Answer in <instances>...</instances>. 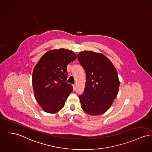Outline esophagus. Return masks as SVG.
I'll list each match as a JSON object with an SVG mask.
<instances>
[{
  "mask_svg": "<svg viewBox=\"0 0 152 152\" xmlns=\"http://www.w3.org/2000/svg\"><path fill=\"white\" fill-rule=\"evenodd\" d=\"M73 90L75 91L76 90V86L75 85H73Z\"/></svg>",
  "mask_w": 152,
  "mask_h": 152,
  "instance_id": "obj_1",
  "label": "esophagus"
}]
</instances>
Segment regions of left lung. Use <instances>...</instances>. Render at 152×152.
Instances as JSON below:
<instances>
[{
	"label": "left lung",
	"mask_w": 152,
	"mask_h": 152,
	"mask_svg": "<svg viewBox=\"0 0 152 152\" xmlns=\"http://www.w3.org/2000/svg\"><path fill=\"white\" fill-rule=\"evenodd\" d=\"M77 58L87 76L84 91L79 96L81 107L91 115L104 114L118 93L116 69L103 54L84 51L77 54Z\"/></svg>",
	"instance_id": "obj_1"
}]
</instances>
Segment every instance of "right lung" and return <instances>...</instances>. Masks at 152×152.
I'll return each instance as SVG.
<instances>
[{
	"label": "right lung",
	"instance_id": "add662e5",
	"mask_svg": "<svg viewBox=\"0 0 152 152\" xmlns=\"http://www.w3.org/2000/svg\"><path fill=\"white\" fill-rule=\"evenodd\" d=\"M76 58L71 50L60 49L44 54L33 72L32 84L36 100L43 110L54 114L63 108L73 91L66 83L67 65Z\"/></svg>",
	"mask_w": 152,
	"mask_h": 152
}]
</instances>
